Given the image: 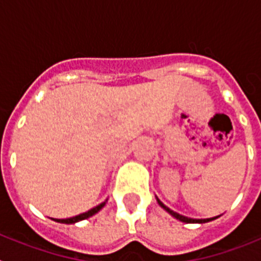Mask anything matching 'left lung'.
Here are the masks:
<instances>
[{
  "label": "left lung",
  "mask_w": 261,
  "mask_h": 261,
  "mask_svg": "<svg viewBox=\"0 0 261 261\" xmlns=\"http://www.w3.org/2000/svg\"><path fill=\"white\" fill-rule=\"evenodd\" d=\"M156 201H158V204L161 205V206H162L165 211H167L168 213L171 214V216H174L175 218H177V220H180L181 222H186V223H205V222H209V221H212V220H216V218H217V217H214V218H206V220H193V218H188V217L181 216V214H179V213H176V212L171 211V209L167 208V206H166V205L163 204L162 201H161V200L156 199Z\"/></svg>",
  "instance_id": "8db88e82"
}]
</instances>
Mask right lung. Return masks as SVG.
<instances>
[{
  "label": "right lung",
  "instance_id": "add662e5",
  "mask_svg": "<svg viewBox=\"0 0 261 261\" xmlns=\"http://www.w3.org/2000/svg\"><path fill=\"white\" fill-rule=\"evenodd\" d=\"M106 205V202H102V204H99L98 206H95V208L90 209L89 212H86V213H82L80 214V216H75V217H71V218H66V220H55L57 221V222H61V223H75L78 222V221H82V220H86V218H89V217L94 216L95 213H98L100 209L103 208Z\"/></svg>",
  "mask_w": 261,
  "mask_h": 261
}]
</instances>
